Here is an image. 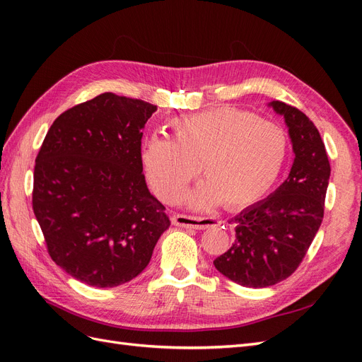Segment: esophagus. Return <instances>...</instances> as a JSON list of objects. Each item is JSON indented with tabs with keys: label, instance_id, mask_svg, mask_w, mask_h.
Masks as SVG:
<instances>
[{
	"label": "esophagus",
	"instance_id": "obj_1",
	"mask_svg": "<svg viewBox=\"0 0 362 362\" xmlns=\"http://www.w3.org/2000/svg\"><path fill=\"white\" fill-rule=\"evenodd\" d=\"M173 225L190 228V229H205L211 225H216L217 221L211 217H194V216H185V214H175L172 218Z\"/></svg>",
	"mask_w": 362,
	"mask_h": 362
}]
</instances>
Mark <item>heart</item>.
<instances>
[{
    "mask_svg": "<svg viewBox=\"0 0 362 362\" xmlns=\"http://www.w3.org/2000/svg\"><path fill=\"white\" fill-rule=\"evenodd\" d=\"M172 140L152 136L141 146V166L160 199L178 202L201 172L190 204L223 202L243 210L269 193L286 163L288 140L279 125L233 107H216L172 117Z\"/></svg>",
    "mask_w": 362,
    "mask_h": 362,
    "instance_id": "heart-1",
    "label": "heart"
}]
</instances>
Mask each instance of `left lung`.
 Segmentation results:
<instances>
[{"mask_svg": "<svg viewBox=\"0 0 362 362\" xmlns=\"http://www.w3.org/2000/svg\"><path fill=\"white\" fill-rule=\"evenodd\" d=\"M284 116L294 160L288 178L269 198L234 217L235 242L214 267L243 287L262 288L299 267L323 221L331 166L319 129L296 107L269 103Z\"/></svg>", "mask_w": 362, "mask_h": 362, "instance_id": "obj_1", "label": "left lung"}]
</instances>
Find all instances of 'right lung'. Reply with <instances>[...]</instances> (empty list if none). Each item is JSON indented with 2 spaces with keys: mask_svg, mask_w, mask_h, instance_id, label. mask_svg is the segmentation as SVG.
Masks as SVG:
<instances>
[{
  "mask_svg": "<svg viewBox=\"0 0 362 362\" xmlns=\"http://www.w3.org/2000/svg\"><path fill=\"white\" fill-rule=\"evenodd\" d=\"M156 110L141 100L98 95L54 120L36 157L33 210L49 257L87 286L134 279L170 226L140 160Z\"/></svg>",
  "mask_w": 362,
  "mask_h": 362,
  "instance_id": "right-lung-1",
  "label": "right lung"
}]
</instances>
